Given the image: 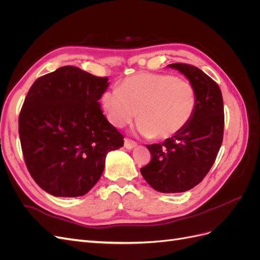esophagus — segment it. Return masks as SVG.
<instances>
[{"mask_svg":"<svg viewBox=\"0 0 260 260\" xmlns=\"http://www.w3.org/2000/svg\"><path fill=\"white\" fill-rule=\"evenodd\" d=\"M137 146V143L135 142L133 140H130V139H124V147L128 148V149H131L133 147Z\"/></svg>","mask_w":260,"mask_h":260,"instance_id":"34e87169","label":"esophagus"}]
</instances>
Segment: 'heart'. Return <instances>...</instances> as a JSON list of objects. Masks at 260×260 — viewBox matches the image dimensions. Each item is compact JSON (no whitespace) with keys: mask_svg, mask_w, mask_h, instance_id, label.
Segmentation results:
<instances>
[{"mask_svg":"<svg viewBox=\"0 0 260 260\" xmlns=\"http://www.w3.org/2000/svg\"><path fill=\"white\" fill-rule=\"evenodd\" d=\"M107 119L121 128L138 116L137 129L146 138L167 140L190 123L198 107V91L172 75L139 73L102 95Z\"/></svg>","mask_w":260,"mask_h":260,"instance_id":"1","label":"heart"}]
</instances>
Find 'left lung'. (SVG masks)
Returning <instances> with one entry per match:
<instances>
[{
  "label": "left lung",
  "mask_w": 260,
  "mask_h": 260,
  "mask_svg": "<svg viewBox=\"0 0 260 260\" xmlns=\"http://www.w3.org/2000/svg\"><path fill=\"white\" fill-rule=\"evenodd\" d=\"M168 66L178 69L195 86L198 107L179 135L146 145L152 159L140 171L154 190L181 193L198 185L216 160L223 139V100L219 85L200 68L182 62Z\"/></svg>",
  "instance_id": "1"
}]
</instances>
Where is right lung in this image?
Wrapping results in <instances>:
<instances>
[{"mask_svg":"<svg viewBox=\"0 0 260 260\" xmlns=\"http://www.w3.org/2000/svg\"><path fill=\"white\" fill-rule=\"evenodd\" d=\"M107 77L64 66L34 82L18 119L23 159L45 192L59 198L88 193L104 171L108 152L123 145L99 100Z\"/></svg>","mask_w":260,"mask_h":260,"instance_id":"add662e5","label":"right lung"}]
</instances>
